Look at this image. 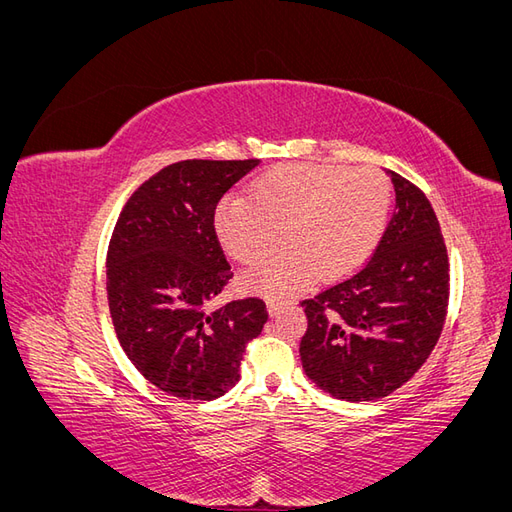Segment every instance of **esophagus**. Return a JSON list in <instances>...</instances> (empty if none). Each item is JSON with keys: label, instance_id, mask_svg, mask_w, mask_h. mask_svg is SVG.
<instances>
[{"label": "esophagus", "instance_id": "1", "mask_svg": "<svg viewBox=\"0 0 512 512\" xmlns=\"http://www.w3.org/2000/svg\"><path fill=\"white\" fill-rule=\"evenodd\" d=\"M288 305H292V301H288V299H275V297L267 299V309L271 316H277L280 312H284Z\"/></svg>", "mask_w": 512, "mask_h": 512}]
</instances>
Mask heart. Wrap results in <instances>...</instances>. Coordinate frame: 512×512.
Listing matches in <instances>:
<instances>
[{
    "instance_id": "b5f03b06",
    "label": "heart",
    "mask_w": 512,
    "mask_h": 512,
    "mask_svg": "<svg viewBox=\"0 0 512 512\" xmlns=\"http://www.w3.org/2000/svg\"><path fill=\"white\" fill-rule=\"evenodd\" d=\"M391 200V183L376 168L282 164L252 183L250 198H222L213 228L224 252L239 262L271 252L286 228L290 245L247 269L243 282L288 292L314 271L337 277L361 267L384 235Z\"/></svg>"
}]
</instances>
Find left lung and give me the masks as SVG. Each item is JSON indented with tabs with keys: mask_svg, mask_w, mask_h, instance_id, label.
Instances as JSON below:
<instances>
[{
	"mask_svg": "<svg viewBox=\"0 0 512 512\" xmlns=\"http://www.w3.org/2000/svg\"><path fill=\"white\" fill-rule=\"evenodd\" d=\"M395 213L374 256L305 299L301 363L320 391L374 401L406 384L438 344L448 307V254L436 213L414 183L389 170Z\"/></svg>",
	"mask_w": 512,
	"mask_h": 512,
	"instance_id": "left-lung-1",
	"label": "left lung"
}]
</instances>
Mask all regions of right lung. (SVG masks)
<instances>
[{
    "label": "right lung",
    "instance_id": "obj_1",
    "mask_svg": "<svg viewBox=\"0 0 512 512\" xmlns=\"http://www.w3.org/2000/svg\"><path fill=\"white\" fill-rule=\"evenodd\" d=\"M258 160H183L123 207L106 254V294L123 352L160 391L211 401L239 382L262 299L211 307L232 277L213 228L220 198Z\"/></svg>",
    "mask_w": 512,
    "mask_h": 512
}]
</instances>
